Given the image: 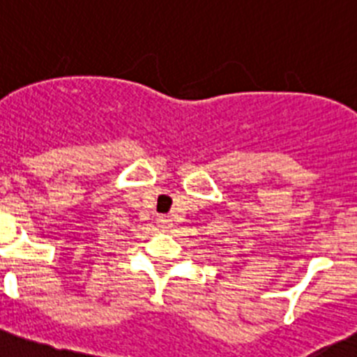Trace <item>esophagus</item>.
Masks as SVG:
<instances>
[{
  "instance_id": "obj_1",
  "label": "esophagus",
  "mask_w": 357,
  "mask_h": 357,
  "mask_svg": "<svg viewBox=\"0 0 357 357\" xmlns=\"http://www.w3.org/2000/svg\"><path fill=\"white\" fill-rule=\"evenodd\" d=\"M157 223H159L160 229H169V220L166 216H157Z\"/></svg>"
}]
</instances>
